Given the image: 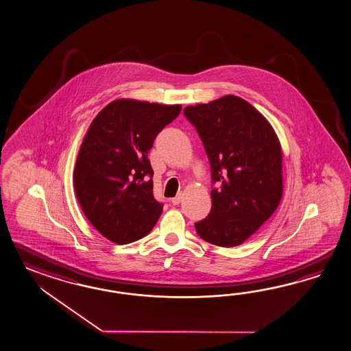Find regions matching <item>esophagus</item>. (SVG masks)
<instances>
[{
	"instance_id": "obj_1",
	"label": "esophagus",
	"mask_w": 351,
	"mask_h": 351,
	"mask_svg": "<svg viewBox=\"0 0 351 351\" xmlns=\"http://www.w3.org/2000/svg\"><path fill=\"white\" fill-rule=\"evenodd\" d=\"M182 200V194L180 193V194H178L176 197H172L171 199V203L173 204V206H179L180 202Z\"/></svg>"
}]
</instances>
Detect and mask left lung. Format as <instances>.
<instances>
[{"instance_id":"obj_1","label":"left lung","mask_w":351,"mask_h":351,"mask_svg":"<svg viewBox=\"0 0 351 351\" xmlns=\"http://www.w3.org/2000/svg\"><path fill=\"white\" fill-rule=\"evenodd\" d=\"M212 170V209L195 223L202 239L221 247L243 243L266 222L282 195V147L263 114L239 96L186 106Z\"/></svg>"}]
</instances>
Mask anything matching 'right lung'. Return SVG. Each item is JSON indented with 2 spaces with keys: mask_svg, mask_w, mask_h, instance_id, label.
Listing matches in <instances>:
<instances>
[{
  "mask_svg": "<svg viewBox=\"0 0 351 351\" xmlns=\"http://www.w3.org/2000/svg\"><path fill=\"white\" fill-rule=\"evenodd\" d=\"M181 105L119 99L93 120L78 152L73 185L88 222L127 245L147 236L162 213L148 152Z\"/></svg>",
  "mask_w": 351,
  "mask_h": 351,
  "instance_id": "add662e5",
  "label": "right lung"
}]
</instances>
